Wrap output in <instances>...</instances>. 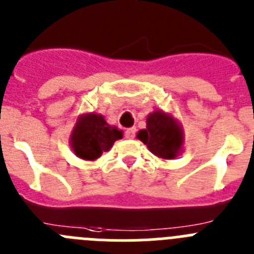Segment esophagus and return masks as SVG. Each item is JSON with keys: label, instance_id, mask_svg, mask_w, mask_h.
I'll use <instances>...</instances> for the list:
<instances>
[{"label": "esophagus", "instance_id": "esophagus-1", "mask_svg": "<svg viewBox=\"0 0 254 254\" xmlns=\"http://www.w3.org/2000/svg\"><path fill=\"white\" fill-rule=\"evenodd\" d=\"M135 132H136L135 127H129V129L125 130V138L132 139V138H134V136H135Z\"/></svg>", "mask_w": 254, "mask_h": 254}]
</instances>
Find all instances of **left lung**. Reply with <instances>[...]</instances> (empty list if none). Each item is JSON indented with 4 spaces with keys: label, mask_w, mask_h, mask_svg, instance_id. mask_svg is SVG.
<instances>
[{
    "label": "left lung",
    "mask_w": 254,
    "mask_h": 254,
    "mask_svg": "<svg viewBox=\"0 0 254 254\" xmlns=\"http://www.w3.org/2000/svg\"><path fill=\"white\" fill-rule=\"evenodd\" d=\"M136 138L159 158L173 159L181 152L184 131L172 115L153 111L147 118V129L139 130Z\"/></svg>",
    "instance_id": "1"
}]
</instances>
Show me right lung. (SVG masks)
<instances>
[{
    "label": "right lung",
    "mask_w": 254,
    "mask_h": 254,
    "mask_svg": "<svg viewBox=\"0 0 254 254\" xmlns=\"http://www.w3.org/2000/svg\"><path fill=\"white\" fill-rule=\"evenodd\" d=\"M122 138V130L107 124L102 115L95 113L83 114L72 130L70 147L79 158L95 161Z\"/></svg>",
    "instance_id": "obj_1"
}]
</instances>
